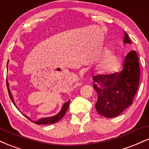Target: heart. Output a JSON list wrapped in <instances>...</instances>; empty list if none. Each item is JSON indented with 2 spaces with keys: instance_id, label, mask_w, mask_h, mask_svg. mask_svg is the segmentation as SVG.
<instances>
[{
  "instance_id": "b5f03b06",
  "label": "heart",
  "mask_w": 149,
  "mask_h": 149,
  "mask_svg": "<svg viewBox=\"0 0 149 149\" xmlns=\"http://www.w3.org/2000/svg\"><path fill=\"white\" fill-rule=\"evenodd\" d=\"M120 62L119 57L113 52H110L106 56L100 64V69L103 72L111 73L115 71Z\"/></svg>"
}]
</instances>
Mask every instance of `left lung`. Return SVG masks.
<instances>
[{
	"label": "left lung",
	"instance_id": "8db88e82",
	"mask_svg": "<svg viewBox=\"0 0 149 149\" xmlns=\"http://www.w3.org/2000/svg\"><path fill=\"white\" fill-rule=\"evenodd\" d=\"M124 43H132L127 32L125 33ZM139 78V59L134 50L126 54L120 71L92 76L93 88L98 95L95 104L97 112L109 118L123 112L132 104Z\"/></svg>",
	"mask_w": 149,
	"mask_h": 149
}]
</instances>
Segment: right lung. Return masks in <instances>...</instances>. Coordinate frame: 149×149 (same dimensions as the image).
Listing matches in <instances>:
<instances>
[{
    "instance_id": "1",
    "label": "right lung",
    "mask_w": 149,
    "mask_h": 149,
    "mask_svg": "<svg viewBox=\"0 0 149 149\" xmlns=\"http://www.w3.org/2000/svg\"><path fill=\"white\" fill-rule=\"evenodd\" d=\"M8 62L7 63V66H8ZM6 83H7V88H8V94H9L10 100H11L12 102H13V103L14 104V105L15 106V107H16V105H15V104L14 102V100H13V97L11 95V92H10V91L8 80H6ZM69 103H70V100L68 101L67 102H66V103H65L64 105H63L62 108H61V111L59 112L58 114H57L56 116H52V117L44 118L40 119V120H38V121H36V122H33V123H34L37 124V125H47V124L55 123H57V122H58V121H59L61 118H62L63 117H64L65 113H66V111H67L68 109H69ZM26 117L28 119H29V118H28L27 116H26ZM29 120H31V119H29Z\"/></svg>"
}]
</instances>
